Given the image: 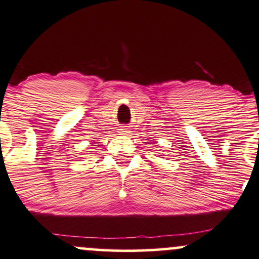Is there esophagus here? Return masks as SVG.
Wrapping results in <instances>:
<instances>
[{"mask_svg": "<svg viewBox=\"0 0 259 259\" xmlns=\"http://www.w3.org/2000/svg\"><path fill=\"white\" fill-rule=\"evenodd\" d=\"M119 133H120V135H126V134L129 133V129H127L126 126H120Z\"/></svg>", "mask_w": 259, "mask_h": 259, "instance_id": "1", "label": "esophagus"}]
</instances>
